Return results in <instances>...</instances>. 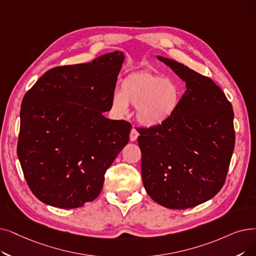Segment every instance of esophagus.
I'll return each instance as SVG.
<instances>
[{
    "instance_id": "esophagus-1",
    "label": "esophagus",
    "mask_w": 256,
    "mask_h": 256,
    "mask_svg": "<svg viewBox=\"0 0 256 256\" xmlns=\"http://www.w3.org/2000/svg\"><path fill=\"white\" fill-rule=\"evenodd\" d=\"M139 136V132H137V130L135 128H132L130 130V141H136L137 138Z\"/></svg>"
}]
</instances>
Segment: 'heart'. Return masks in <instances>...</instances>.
<instances>
[{
  "instance_id": "1",
  "label": "heart",
  "mask_w": 256,
  "mask_h": 256,
  "mask_svg": "<svg viewBox=\"0 0 256 256\" xmlns=\"http://www.w3.org/2000/svg\"><path fill=\"white\" fill-rule=\"evenodd\" d=\"M182 98L183 88L176 80L143 71L126 77L121 93L114 94L112 104L119 113L126 112L128 104L137 106V120L143 126L152 128L166 124L174 117Z\"/></svg>"
}]
</instances>
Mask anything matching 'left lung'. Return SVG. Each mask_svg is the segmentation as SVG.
Instances as JSON below:
<instances>
[{
  "label": "left lung",
  "mask_w": 256,
  "mask_h": 256,
  "mask_svg": "<svg viewBox=\"0 0 256 256\" xmlns=\"http://www.w3.org/2000/svg\"><path fill=\"white\" fill-rule=\"evenodd\" d=\"M157 58L185 82L186 91L168 124L138 130L142 182L154 202L186 209L208 201L223 187L234 150V114L209 77Z\"/></svg>",
  "instance_id": "1"
}]
</instances>
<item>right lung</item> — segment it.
<instances>
[{"instance_id":"obj_1","label":"right lung","mask_w":256,"mask_h":256,"mask_svg":"<svg viewBox=\"0 0 256 256\" xmlns=\"http://www.w3.org/2000/svg\"><path fill=\"white\" fill-rule=\"evenodd\" d=\"M124 55L115 51L92 62L56 66L22 102L18 157L40 201L77 208L100 194L104 174L130 138L132 126L110 120Z\"/></svg>"}]
</instances>
